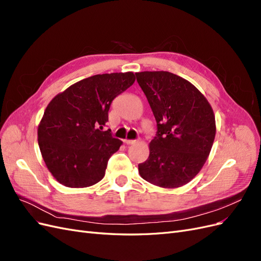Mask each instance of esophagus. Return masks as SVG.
Instances as JSON below:
<instances>
[{
  "instance_id": "1",
  "label": "esophagus",
  "mask_w": 261,
  "mask_h": 261,
  "mask_svg": "<svg viewBox=\"0 0 261 261\" xmlns=\"http://www.w3.org/2000/svg\"><path fill=\"white\" fill-rule=\"evenodd\" d=\"M124 143H125L126 145H134V144H136V143H137V140H133V139H125V140H124Z\"/></svg>"
}]
</instances>
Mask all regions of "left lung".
Wrapping results in <instances>:
<instances>
[{"label":"left lung","instance_id":"1","mask_svg":"<svg viewBox=\"0 0 261 261\" xmlns=\"http://www.w3.org/2000/svg\"><path fill=\"white\" fill-rule=\"evenodd\" d=\"M156 121L149 158L138 164L140 176L163 188L180 187L198 174L216 137V118L206 97L170 72L136 73Z\"/></svg>","mask_w":261,"mask_h":261}]
</instances>
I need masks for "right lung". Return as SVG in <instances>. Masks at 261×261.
Listing matches in <instances>:
<instances>
[{"label":"right lung","instance_id":"obj_1","mask_svg":"<svg viewBox=\"0 0 261 261\" xmlns=\"http://www.w3.org/2000/svg\"><path fill=\"white\" fill-rule=\"evenodd\" d=\"M134 82L133 72L94 75L50 101L38 126V144L60 184L83 188L103 178L110 156L123 143L102 129L112 101Z\"/></svg>","mask_w":261,"mask_h":261}]
</instances>
